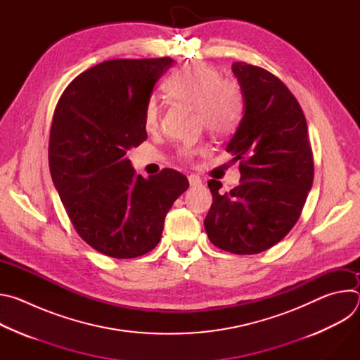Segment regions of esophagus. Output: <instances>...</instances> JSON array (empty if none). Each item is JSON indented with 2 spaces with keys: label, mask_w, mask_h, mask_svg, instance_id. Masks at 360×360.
<instances>
[{
  "label": "esophagus",
  "mask_w": 360,
  "mask_h": 360,
  "mask_svg": "<svg viewBox=\"0 0 360 360\" xmlns=\"http://www.w3.org/2000/svg\"><path fill=\"white\" fill-rule=\"evenodd\" d=\"M188 181H189V185H191V186H198V185L202 184V179H200L198 175H195V174L189 175V176H188Z\"/></svg>",
  "instance_id": "1"
}]
</instances>
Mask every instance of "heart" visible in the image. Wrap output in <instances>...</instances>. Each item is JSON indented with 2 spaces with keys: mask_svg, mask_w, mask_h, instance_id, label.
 Returning a JSON list of instances; mask_svg holds the SVG:
<instances>
[{
  "mask_svg": "<svg viewBox=\"0 0 360 360\" xmlns=\"http://www.w3.org/2000/svg\"><path fill=\"white\" fill-rule=\"evenodd\" d=\"M167 92L181 104L198 111L199 121L215 135H226L235 129L243 111V98L236 82L222 79L221 74L208 65L195 64L176 75L167 84ZM161 120V108L157 99H149L145 108V125L155 129ZM205 148L185 146L181 157L191 160Z\"/></svg>",
  "mask_w": 360,
  "mask_h": 360,
  "instance_id": "heart-1",
  "label": "heart"
}]
</instances>
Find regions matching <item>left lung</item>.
<instances>
[{"mask_svg":"<svg viewBox=\"0 0 360 360\" xmlns=\"http://www.w3.org/2000/svg\"><path fill=\"white\" fill-rule=\"evenodd\" d=\"M243 117L226 150L239 161L240 184L221 193L211 179V210L203 221L210 240L231 253H259L297 222L314 182V155L303 111L274 74L233 63Z\"/></svg>","mask_w":360,"mask_h":360,"instance_id":"8db88e82","label":"left lung"}]
</instances>
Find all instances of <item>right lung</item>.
<instances>
[{"label": "right lung", "mask_w": 360, "mask_h": 360, "mask_svg": "<svg viewBox=\"0 0 360 360\" xmlns=\"http://www.w3.org/2000/svg\"><path fill=\"white\" fill-rule=\"evenodd\" d=\"M172 58L111 60L79 74L61 95L49 134V171L78 235L95 250L131 259L161 240L189 182L175 169L148 179L127 152L146 138L145 108Z\"/></svg>", "instance_id": "right-lung-1"}]
</instances>
